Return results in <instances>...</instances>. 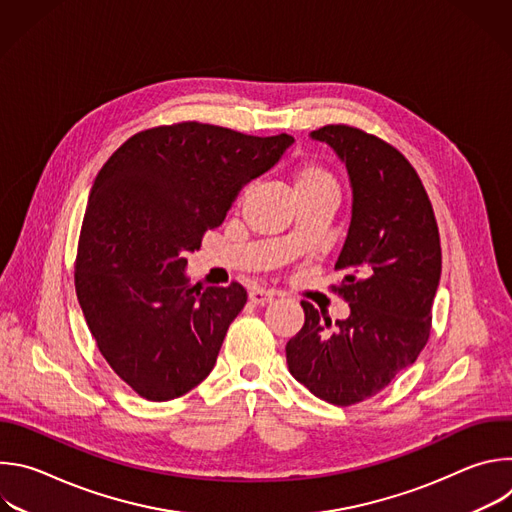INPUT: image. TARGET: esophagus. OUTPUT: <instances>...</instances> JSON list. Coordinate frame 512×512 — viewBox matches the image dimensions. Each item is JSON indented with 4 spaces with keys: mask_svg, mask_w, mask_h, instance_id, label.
Returning a JSON list of instances; mask_svg holds the SVG:
<instances>
[{
    "mask_svg": "<svg viewBox=\"0 0 512 512\" xmlns=\"http://www.w3.org/2000/svg\"><path fill=\"white\" fill-rule=\"evenodd\" d=\"M249 300L253 304H269L275 300V291L271 289H263V287H255L249 291Z\"/></svg>",
    "mask_w": 512,
    "mask_h": 512,
    "instance_id": "1",
    "label": "esophagus"
}]
</instances>
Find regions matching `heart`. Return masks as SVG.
I'll return each mask as SVG.
<instances>
[{
    "label": "heart",
    "mask_w": 512,
    "mask_h": 512,
    "mask_svg": "<svg viewBox=\"0 0 512 512\" xmlns=\"http://www.w3.org/2000/svg\"><path fill=\"white\" fill-rule=\"evenodd\" d=\"M294 190L296 194H308V192H330L336 194V180L334 176L320 164L308 162L296 168L294 176Z\"/></svg>",
    "instance_id": "heart-1"
}]
</instances>
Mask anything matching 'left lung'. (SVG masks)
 I'll use <instances>...</instances> for the list:
<instances>
[{
  "mask_svg": "<svg viewBox=\"0 0 512 512\" xmlns=\"http://www.w3.org/2000/svg\"><path fill=\"white\" fill-rule=\"evenodd\" d=\"M346 166L352 218L334 265L350 316L332 320L302 302L306 322L285 346L287 367L332 405L377 395L427 344L442 247L429 196L413 166L387 141L348 125L310 133Z\"/></svg>",
  "mask_w": 512,
  "mask_h": 512,
  "instance_id": "left-lung-1",
  "label": "left lung"
}]
</instances>
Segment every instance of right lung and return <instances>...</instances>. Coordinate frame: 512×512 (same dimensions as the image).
<instances>
[{"instance_id": "obj_1", "label": "right lung", "mask_w": 512, "mask_h": 512, "mask_svg": "<svg viewBox=\"0 0 512 512\" xmlns=\"http://www.w3.org/2000/svg\"><path fill=\"white\" fill-rule=\"evenodd\" d=\"M294 137L184 121L129 137L91 188L75 263L87 326L109 367L143 399L170 401L212 371L247 291L192 285L186 253L221 227L241 188Z\"/></svg>"}]
</instances>
